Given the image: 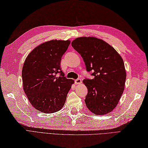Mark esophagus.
Listing matches in <instances>:
<instances>
[{"instance_id": "esophagus-1", "label": "esophagus", "mask_w": 148, "mask_h": 148, "mask_svg": "<svg viewBox=\"0 0 148 148\" xmlns=\"http://www.w3.org/2000/svg\"><path fill=\"white\" fill-rule=\"evenodd\" d=\"M75 84H80L82 83V80L81 79H77L75 80Z\"/></svg>"}]
</instances>
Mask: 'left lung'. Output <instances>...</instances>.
Here are the masks:
<instances>
[{
	"label": "left lung",
	"mask_w": 148,
	"mask_h": 148,
	"mask_svg": "<svg viewBox=\"0 0 148 148\" xmlns=\"http://www.w3.org/2000/svg\"><path fill=\"white\" fill-rule=\"evenodd\" d=\"M88 72L94 78L83 83L88 90L85 103L94 114L104 115L114 109L124 89L126 72L121 56L111 45L94 37H81L72 42Z\"/></svg>",
	"instance_id": "obj_1"
}]
</instances>
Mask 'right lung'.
I'll use <instances>...</instances> for the list:
<instances>
[{
  "label": "right lung",
  "mask_w": 148,
  "mask_h": 148,
  "mask_svg": "<svg viewBox=\"0 0 148 148\" xmlns=\"http://www.w3.org/2000/svg\"><path fill=\"white\" fill-rule=\"evenodd\" d=\"M70 43L69 40L45 42L34 49L25 60L22 71L23 89L32 106L42 112L60 110L74 84L73 79L64 77L60 69L62 56Z\"/></svg>",
  "instance_id": "add662e5"
}]
</instances>
